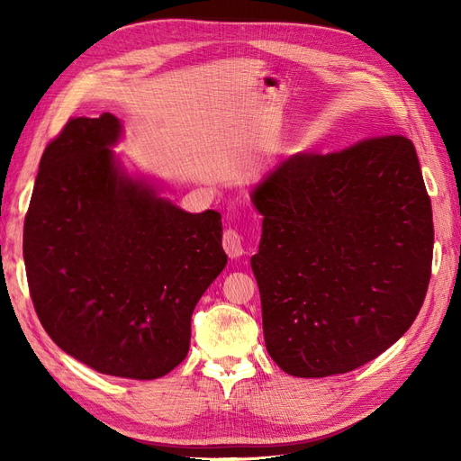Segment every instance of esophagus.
Here are the masks:
<instances>
[{
    "instance_id": "1",
    "label": "esophagus",
    "mask_w": 461,
    "mask_h": 461,
    "mask_svg": "<svg viewBox=\"0 0 461 461\" xmlns=\"http://www.w3.org/2000/svg\"><path fill=\"white\" fill-rule=\"evenodd\" d=\"M222 248H225L229 258H240L244 254L242 234L236 229L229 227L225 232H222Z\"/></svg>"
}]
</instances>
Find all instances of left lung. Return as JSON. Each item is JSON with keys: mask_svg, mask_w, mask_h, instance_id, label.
I'll list each match as a JSON object with an SVG mask.
<instances>
[{"mask_svg": "<svg viewBox=\"0 0 461 461\" xmlns=\"http://www.w3.org/2000/svg\"><path fill=\"white\" fill-rule=\"evenodd\" d=\"M254 203L263 215L252 258L263 337L283 371H354L411 327L430 281L435 229L406 136L300 151L256 188Z\"/></svg>", "mask_w": 461, "mask_h": 461, "instance_id": "left-lung-1", "label": "left lung"}]
</instances>
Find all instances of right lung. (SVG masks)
Returning <instances> with one entry per match:
<instances>
[{"instance_id": "right-lung-1", "label": "right lung", "mask_w": 461, "mask_h": 461, "mask_svg": "<svg viewBox=\"0 0 461 461\" xmlns=\"http://www.w3.org/2000/svg\"><path fill=\"white\" fill-rule=\"evenodd\" d=\"M111 113L68 119L46 146L23 254L41 327L97 373L149 381L188 354L190 319L225 269L221 213H186L119 173Z\"/></svg>"}]
</instances>
